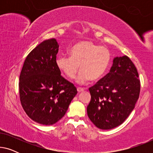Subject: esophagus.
I'll list each match as a JSON object with an SVG mask.
<instances>
[{
    "label": "esophagus",
    "mask_w": 153,
    "mask_h": 153,
    "mask_svg": "<svg viewBox=\"0 0 153 153\" xmlns=\"http://www.w3.org/2000/svg\"><path fill=\"white\" fill-rule=\"evenodd\" d=\"M83 91H84V89H83V88H80V87L77 88V91H78L79 93H81V92H82Z\"/></svg>",
    "instance_id": "esophagus-1"
}]
</instances>
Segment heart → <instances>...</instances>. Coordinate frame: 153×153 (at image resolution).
I'll use <instances>...</instances> for the list:
<instances>
[{"label": "heart", "instance_id": "b5f03b06", "mask_svg": "<svg viewBox=\"0 0 153 153\" xmlns=\"http://www.w3.org/2000/svg\"><path fill=\"white\" fill-rule=\"evenodd\" d=\"M70 57L60 56L56 59L58 68L70 79L81 71L77 82L97 81L104 74L111 62V54L106 48L90 41L76 43L70 50Z\"/></svg>", "mask_w": 153, "mask_h": 153}]
</instances>
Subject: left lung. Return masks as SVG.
I'll return each mask as SVG.
<instances>
[{"instance_id": "left-lung-1", "label": "left lung", "mask_w": 153, "mask_h": 153, "mask_svg": "<svg viewBox=\"0 0 153 153\" xmlns=\"http://www.w3.org/2000/svg\"><path fill=\"white\" fill-rule=\"evenodd\" d=\"M140 88L139 73L129 58H115L110 72L89 88L90 120L102 129L119 126L134 108Z\"/></svg>"}]
</instances>
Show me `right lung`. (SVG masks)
Wrapping results in <instances>:
<instances>
[{
	"mask_svg": "<svg viewBox=\"0 0 153 153\" xmlns=\"http://www.w3.org/2000/svg\"><path fill=\"white\" fill-rule=\"evenodd\" d=\"M58 47L54 38L37 45L27 56L19 76L23 108L33 120L45 125L60 120L77 93L56 65Z\"/></svg>",
	"mask_w": 153,
	"mask_h": 153,
	"instance_id": "1",
	"label": "right lung"
}]
</instances>
